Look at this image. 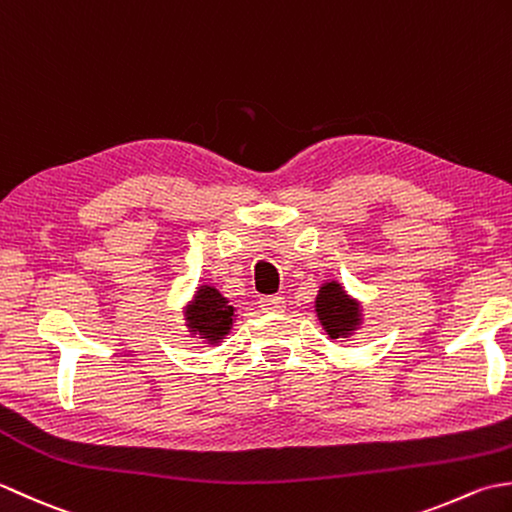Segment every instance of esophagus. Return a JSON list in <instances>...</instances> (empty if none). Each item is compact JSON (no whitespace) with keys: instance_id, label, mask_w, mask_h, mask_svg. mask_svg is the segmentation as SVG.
<instances>
[{"instance_id":"esophagus-1","label":"esophagus","mask_w":512,"mask_h":512,"mask_svg":"<svg viewBox=\"0 0 512 512\" xmlns=\"http://www.w3.org/2000/svg\"><path fill=\"white\" fill-rule=\"evenodd\" d=\"M260 307H263L265 311H283L285 298L283 296H265V298H260Z\"/></svg>"}]
</instances>
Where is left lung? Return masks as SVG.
I'll return each mask as SVG.
<instances>
[{"label": "left lung", "mask_w": 512, "mask_h": 512, "mask_svg": "<svg viewBox=\"0 0 512 512\" xmlns=\"http://www.w3.org/2000/svg\"><path fill=\"white\" fill-rule=\"evenodd\" d=\"M314 311L327 336L338 342H347L351 336H356V331L362 329V302L353 298L338 280H325L320 285L314 300Z\"/></svg>", "instance_id": "obj_1"}]
</instances>
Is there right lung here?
Instances as JSON below:
<instances>
[{
  "label": "right lung",
  "instance_id": "1",
  "mask_svg": "<svg viewBox=\"0 0 512 512\" xmlns=\"http://www.w3.org/2000/svg\"><path fill=\"white\" fill-rule=\"evenodd\" d=\"M236 316V307L216 289L214 283L198 285L183 307L187 333L205 347H218L232 333Z\"/></svg>",
  "mask_w": 512,
  "mask_h": 512
}]
</instances>
